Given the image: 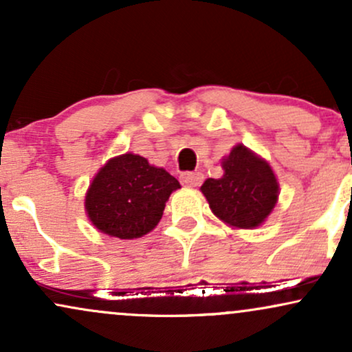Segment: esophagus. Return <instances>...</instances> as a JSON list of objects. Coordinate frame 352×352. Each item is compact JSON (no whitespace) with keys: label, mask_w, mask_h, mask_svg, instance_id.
Instances as JSON below:
<instances>
[{"label":"esophagus","mask_w":352,"mask_h":352,"mask_svg":"<svg viewBox=\"0 0 352 352\" xmlns=\"http://www.w3.org/2000/svg\"><path fill=\"white\" fill-rule=\"evenodd\" d=\"M202 173H183V175H181V183L184 186H189V188H197V186L202 184Z\"/></svg>","instance_id":"34e87169"}]
</instances>
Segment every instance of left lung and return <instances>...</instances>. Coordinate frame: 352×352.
I'll use <instances>...</instances> for the list:
<instances>
[{"label": "left lung", "mask_w": 352, "mask_h": 352, "mask_svg": "<svg viewBox=\"0 0 352 352\" xmlns=\"http://www.w3.org/2000/svg\"><path fill=\"white\" fill-rule=\"evenodd\" d=\"M223 169L220 179L209 177L201 188L212 212L236 228L261 225L279 196L271 166L246 146L236 145L223 160Z\"/></svg>", "instance_id": "obj_1"}]
</instances>
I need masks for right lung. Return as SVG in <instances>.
Instances as JSON below:
<instances>
[{
  "mask_svg": "<svg viewBox=\"0 0 352 352\" xmlns=\"http://www.w3.org/2000/svg\"><path fill=\"white\" fill-rule=\"evenodd\" d=\"M175 176L155 168L140 155L125 153L99 169L86 194L89 220L106 235L132 240L151 232L164 204L179 189Z\"/></svg>",
  "mask_w": 352,
  "mask_h": 352,
  "instance_id": "obj_1",
  "label": "right lung"
}]
</instances>
